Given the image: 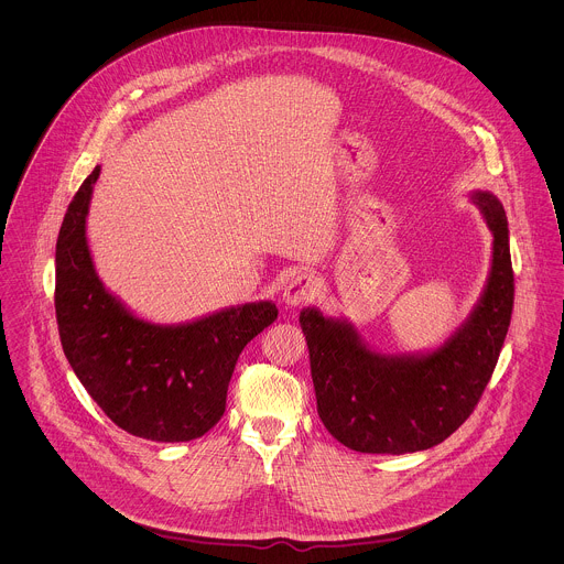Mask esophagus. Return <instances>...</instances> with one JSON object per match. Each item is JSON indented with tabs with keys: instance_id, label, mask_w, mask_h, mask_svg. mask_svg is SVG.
<instances>
[{
	"instance_id": "1",
	"label": "esophagus",
	"mask_w": 564,
	"mask_h": 564,
	"mask_svg": "<svg viewBox=\"0 0 564 564\" xmlns=\"http://www.w3.org/2000/svg\"><path fill=\"white\" fill-rule=\"evenodd\" d=\"M317 293V282L311 273H297L295 278H291V282L284 286L282 291V302L293 308V306H300L308 300H313Z\"/></svg>"
}]
</instances>
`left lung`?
I'll return each mask as SVG.
<instances>
[{"label":"left lung","mask_w":564,"mask_h":564,"mask_svg":"<svg viewBox=\"0 0 564 564\" xmlns=\"http://www.w3.org/2000/svg\"><path fill=\"white\" fill-rule=\"evenodd\" d=\"M490 235V269L467 319L441 345L412 354L373 349L345 317L308 306L300 325L311 354L317 412L327 432L362 454H412L454 434L480 402L514 300L508 219L490 191H474Z\"/></svg>","instance_id":"obj_1"}]
</instances>
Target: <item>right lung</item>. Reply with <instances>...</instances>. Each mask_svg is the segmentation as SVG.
Here are the masks:
<instances>
[{
  "label": "right lung",
  "instance_id": "1",
  "mask_svg": "<svg viewBox=\"0 0 564 564\" xmlns=\"http://www.w3.org/2000/svg\"><path fill=\"white\" fill-rule=\"evenodd\" d=\"M101 166L82 182L56 242V319L82 387L126 432L184 443L226 410L242 347L275 322L269 300L228 306L193 322L154 323L130 311L97 275L86 217Z\"/></svg>",
  "mask_w": 564,
  "mask_h": 564
}]
</instances>
